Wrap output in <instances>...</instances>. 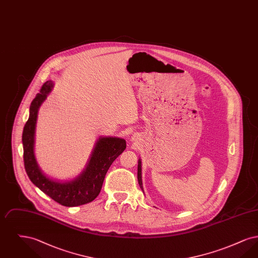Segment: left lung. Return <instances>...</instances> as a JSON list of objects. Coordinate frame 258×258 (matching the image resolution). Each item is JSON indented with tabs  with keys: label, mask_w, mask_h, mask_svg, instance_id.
Wrapping results in <instances>:
<instances>
[{
	"label": "left lung",
	"mask_w": 258,
	"mask_h": 258,
	"mask_svg": "<svg viewBox=\"0 0 258 258\" xmlns=\"http://www.w3.org/2000/svg\"><path fill=\"white\" fill-rule=\"evenodd\" d=\"M137 178H138V183L140 187L143 190V186H142V180H141V161H138V168H137Z\"/></svg>",
	"instance_id": "8db88e82"
}]
</instances>
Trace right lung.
<instances>
[{
  "instance_id": "add662e5",
  "label": "right lung",
  "mask_w": 258,
  "mask_h": 258,
  "mask_svg": "<svg viewBox=\"0 0 258 258\" xmlns=\"http://www.w3.org/2000/svg\"><path fill=\"white\" fill-rule=\"evenodd\" d=\"M52 85L51 81H46L30 106V117L22 135L25 170L33 184L54 201L62 206L75 207L92 202L98 197L112 162L123 153L126 145L122 138H99L85 171L78 178L68 183H58L47 178L38 168L34 156V135L38 107L47 97Z\"/></svg>"
}]
</instances>
